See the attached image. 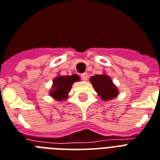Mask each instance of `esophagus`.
Wrapping results in <instances>:
<instances>
[{"label":"esophagus","mask_w":160,"mask_h":160,"mask_svg":"<svg viewBox=\"0 0 160 160\" xmlns=\"http://www.w3.org/2000/svg\"><path fill=\"white\" fill-rule=\"evenodd\" d=\"M80 77H81V79H82L83 80H86L88 79V75H87V73H83V74H81V75H80Z\"/></svg>","instance_id":"obj_1"}]
</instances>
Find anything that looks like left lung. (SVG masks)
<instances>
[{
	"mask_svg": "<svg viewBox=\"0 0 160 160\" xmlns=\"http://www.w3.org/2000/svg\"><path fill=\"white\" fill-rule=\"evenodd\" d=\"M95 91L104 101L115 98L118 95V91L108 75H96L91 78Z\"/></svg>",
	"mask_w": 160,
	"mask_h": 160,
	"instance_id": "1",
	"label": "left lung"
}]
</instances>
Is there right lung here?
Returning <instances> with one entry per match:
<instances>
[{
  "label": "right lung",
  "instance_id": "obj_1",
  "mask_svg": "<svg viewBox=\"0 0 160 160\" xmlns=\"http://www.w3.org/2000/svg\"><path fill=\"white\" fill-rule=\"evenodd\" d=\"M79 80L80 78L76 75L58 76L53 80V91H50V96L58 101L65 100L68 96L67 95L71 89L73 83Z\"/></svg>",
  "mask_w": 160,
  "mask_h": 160
}]
</instances>
